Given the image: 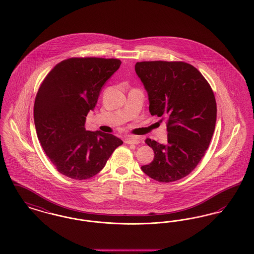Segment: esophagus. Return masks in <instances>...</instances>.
Here are the masks:
<instances>
[{
  "label": "esophagus",
  "instance_id": "1",
  "mask_svg": "<svg viewBox=\"0 0 254 254\" xmlns=\"http://www.w3.org/2000/svg\"><path fill=\"white\" fill-rule=\"evenodd\" d=\"M125 143L128 144V145H138L140 143V139L136 136L128 135L125 138Z\"/></svg>",
  "mask_w": 254,
  "mask_h": 254
}]
</instances>
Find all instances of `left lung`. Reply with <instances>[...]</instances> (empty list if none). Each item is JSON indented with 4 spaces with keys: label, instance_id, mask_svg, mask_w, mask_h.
Returning <instances> with one entry per match:
<instances>
[{
    "label": "left lung",
    "instance_id": "1",
    "mask_svg": "<svg viewBox=\"0 0 254 254\" xmlns=\"http://www.w3.org/2000/svg\"><path fill=\"white\" fill-rule=\"evenodd\" d=\"M135 71L147 91L150 114L167 118L169 132L167 144L145 139L155 155L141 169L155 181H178L197 167L209 145L217 113L214 93L185 62H139Z\"/></svg>",
    "mask_w": 254,
    "mask_h": 254
}]
</instances>
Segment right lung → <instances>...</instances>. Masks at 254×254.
I'll return each instance as SVG.
<instances>
[{"instance_id": "obj_1", "label": "right lung", "mask_w": 254, "mask_h": 254, "mask_svg": "<svg viewBox=\"0 0 254 254\" xmlns=\"http://www.w3.org/2000/svg\"><path fill=\"white\" fill-rule=\"evenodd\" d=\"M119 59L69 58L57 64L37 92L34 123L47 156L61 174L85 180L99 173L121 139L85 130L102 86L121 65Z\"/></svg>"}]
</instances>
